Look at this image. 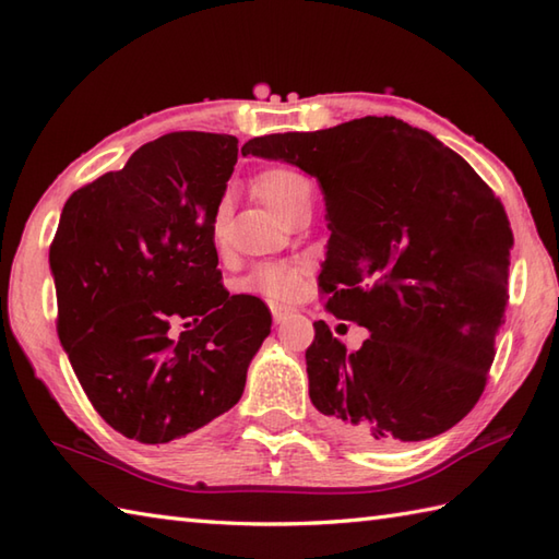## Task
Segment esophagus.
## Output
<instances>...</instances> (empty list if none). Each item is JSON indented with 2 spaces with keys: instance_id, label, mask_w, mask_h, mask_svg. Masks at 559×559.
<instances>
[{
  "instance_id": "esophagus-1",
  "label": "esophagus",
  "mask_w": 559,
  "mask_h": 559,
  "mask_svg": "<svg viewBox=\"0 0 559 559\" xmlns=\"http://www.w3.org/2000/svg\"><path fill=\"white\" fill-rule=\"evenodd\" d=\"M271 314H273V322L281 324L283 319H286V317L290 314V310H286V307H278V305H273V307H271Z\"/></svg>"
}]
</instances>
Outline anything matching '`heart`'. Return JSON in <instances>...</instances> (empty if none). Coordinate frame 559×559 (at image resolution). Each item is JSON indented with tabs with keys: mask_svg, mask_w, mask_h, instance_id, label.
Returning <instances> with one entry per match:
<instances>
[{
	"mask_svg": "<svg viewBox=\"0 0 559 559\" xmlns=\"http://www.w3.org/2000/svg\"><path fill=\"white\" fill-rule=\"evenodd\" d=\"M254 192L278 218H283L300 201L312 197V187L298 170L271 168L257 177ZM302 273L305 269L295 264V261H273V264H261L249 273L242 281V288L247 293L264 295L269 300L286 302L298 295L302 286Z\"/></svg>",
	"mask_w": 559,
	"mask_h": 559,
	"instance_id": "b5f03b06",
	"label": "heart"
}]
</instances>
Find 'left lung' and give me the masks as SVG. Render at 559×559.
<instances>
[{"label": "left lung", "mask_w": 559, "mask_h": 559, "mask_svg": "<svg viewBox=\"0 0 559 559\" xmlns=\"http://www.w3.org/2000/svg\"><path fill=\"white\" fill-rule=\"evenodd\" d=\"M242 156L317 177L329 245L326 310L370 329L348 353L324 322L307 348L310 399L341 435L396 449L476 406L507 307L502 201L459 153L396 117L249 139Z\"/></svg>", "instance_id": "left-lung-1"}]
</instances>
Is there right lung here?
Here are the masks:
<instances>
[{
    "mask_svg": "<svg viewBox=\"0 0 559 559\" xmlns=\"http://www.w3.org/2000/svg\"><path fill=\"white\" fill-rule=\"evenodd\" d=\"M235 163L230 134H165L62 209L50 247L59 341L100 418L141 444L230 411L271 334L264 302L221 286L213 223Z\"/></svg>",
    "mask_w": 559,
    "mask_h": 559,
    "instance_id": "add662e5",
    "label": "right lung"
}]
</instances>
